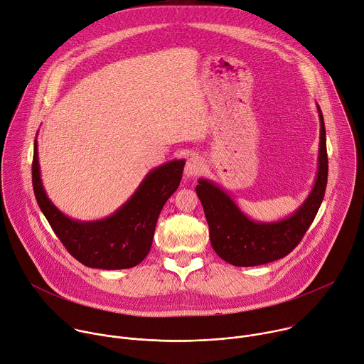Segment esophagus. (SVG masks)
<instances>
[{
    "label": "esophagus",
    "mask_w": 364,
    "mask_h": 364,
    "mask_svg": "<svg viewBox=\"0 0 364 364\" xmlns=\"http://www.w3.org/2000/svg\"><path fill=\"white\" fill-rule=\"evenodd\" d=\"M201 170H203V163L197 155H191L190 159H187L186 167H184V174L187 177H196L201 173Z\"/></svg>",
    "instance_id": "34e87169"
}]
</instances>
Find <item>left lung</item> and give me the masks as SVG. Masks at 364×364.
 I'll list each match as a JSON object with an SVG mask.
<instances>
[{
  "mask_svg": "<svg viewBox=\"0 0 364 364\" xmlns=\"http://www.w3.org/2000/svg\"><path fill=\"white\" fill-rule=\"evenodd\" d=\"M320 112V159L316 186L302 207L289 219L278 223H255L249 220L232 198L210 181L198 180L196 193L209 223L210 242L223 261L235 267L264 265L291 253L314 222L324 198L328 176L324 118Z\"/></svg>",
  "mask_w": 364,
  "mask_h": 364,
  "instance_id": "8db88e82",
  "label": "left lung"
}]
</instances>
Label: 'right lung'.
Segmentation results:
<instances>
[{"label": "right lung", "mask_w": 364, "mask_h": 364, "mask_svg": "<svg viewBox=\"0 0 364 364\" xmlns=\"http://www.w3.org/2000/svg\"><path fill=\"white\" fill-rule=\"evenodd\" d=\"M31 168L36 200L68 252L89 268L127 269L142 262L148 255L163 205L180 186L184 161H171L152 170L115 215L89 223L70 220L46 196L40 180L37 142Z\"/></svg>", "instance_id": "obj_1"}]
</instances>
